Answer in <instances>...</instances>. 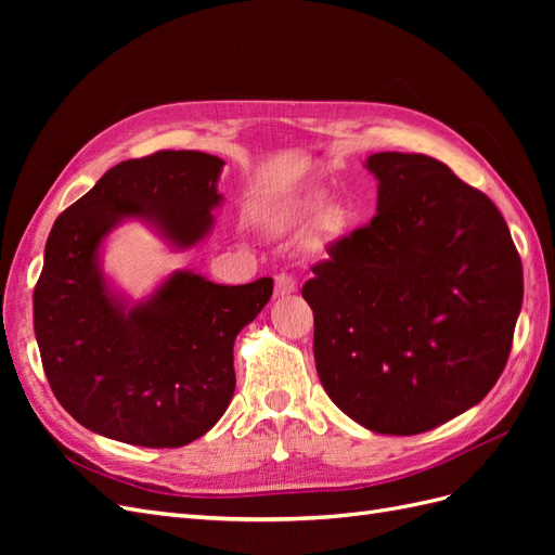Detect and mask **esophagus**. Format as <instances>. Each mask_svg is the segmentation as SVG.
Returning <instances> with one entry per match:
<instances>
[{"mask_svg":"<svg viewBox=\"0 0 555 555\" xmlns=\"http://www.w3.org/2000/svg\"><path fill=\"white\" fill-rule=\"evenodd\" d=\"M296 280L289 273H278L275 275V296H289L296 292Z\"/></svg>","mask_w":555,"mask_h":555,"instance_id":"1","label":"esophagus"}]
</instances>
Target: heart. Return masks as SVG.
I'll list each match as a JSON object with an SVG mask.
<instances>
[{
    "label": "heart",
    "instance_id": "1",
    "mask_svg": "<svg viewBox=\"0 0 555 555\" xmlns=\"http://www.w3.org/2000/svg\"><path fill=\"white\" fill-rule=\"evenodd\" d=\"M314 206H317V201H314V198L304 201V204H298V206H296V210L289 215V220L294 222V220H298V217H306V215H310V212L314 210ZM324 220H326V222H331V220H333V215H326Z\"/></svg>",
    "mask_w": 555,
    "mask_h": 555
}]
</instances>
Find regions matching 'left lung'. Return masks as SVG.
<instances>
[{"mask_svg": "<svg viewBox=\"0 0 555 555\" xmlns=\"http://www.w3.org/2000/svg\"><path fill=\"white\" fill-rule=\"evenodd\" d=\"M365 169L377 215L304 284L317 373L357 424L416 435L477 405L505 371L524 266L493 201L447 164L377 153Z\"/></svg>", "mask_w": 555, "mask_h": 555, "instance_id": "8db88e82", "label": "left lung"}]
</instances>
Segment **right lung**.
I'll list each match as a JSON object with an SVG mask.
<instances>
[{"label":"right lung","instance_id":"add662e5","mask_svg":"<svg viewBox=\"0 0 555 555\" xmlns=\"http://www.w3.org/2000/svg\"><path fill=\"white\" fill-rule=\"evenodd\" d=\"M224 162L159 150L106 171L50 229L35 287V333L60 405L104 438L176 449L208 433L236 389L233 343L273 294V280L215 284L176 271L143 304L115 298L99 247L127 217L176 247L208 236Z\"/></svg>","mask_w":555,"mask_h":555}]
</instances>
